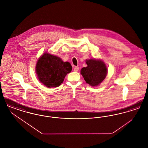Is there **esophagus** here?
I'll use <instances>...</instances> for the list:
<instances>
[{
  "label": "esophagus",
  "instance_id": "esophagus-1",
  "mask_svg": "<svg viewBox=\"0 0 148 148\" xmlns=\"http://www.w3.org/2000/svg\"><path fill=\"white\" fill-rule=\"evenodd\" d=\"M79 68L78 66H75L74 68V71H79Z\"/></svg>",
  "mask_w": 148,
  "mask_h": 148
}]
</instances>
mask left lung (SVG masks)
<instances>
[{
  "mask_svg": "<svg viewBox=\"0 0 148 148\" xmlns=\"http://www.w3.org/2000/svg\"><path fill=\"white\" fill-rule=\"evenodd\" d=\"M86 67L83 68L80 73L86 83L92 86H98L104 80L108 73L106 64L101 60L86 59Z\"/></svg>",
  "mask_w": 148,
  "mask_h": 148,
  "instance_id": "obj_1",
  "label": "left lung"
}]
</instances>
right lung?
Instances as JSON below:
<instances>
[{
	"label": "right lung",
	"instance_id": "right-lung-1",
	"mask_svg": "<svg viewBox=\"0 0 148 148\" xmlns=\"http://www.w3.org/2000/svg\"><path fill=\"white\" fill-rule=\"evenodd\" d=\"M71 70L70 63L64 62L59 57L48 53H44L39 58L35 68L39 80L49 88L60 85Z\"/></svg>",
	"mask_w": 148,
	"mask_h": 148
}]
</instances>
